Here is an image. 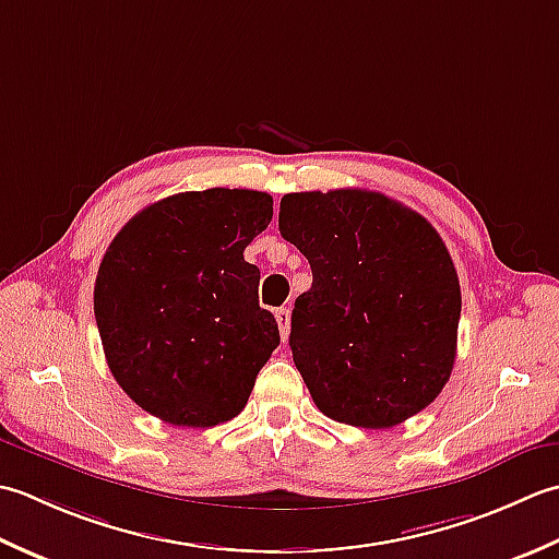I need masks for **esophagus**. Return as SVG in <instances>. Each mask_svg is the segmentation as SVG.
<instances>
[{
  "instance_id": "1",
  "label": "esophagus",
  "mask_w": 559,
  "mask_h": 559,
  "mask_svg": "<svg viewBox=\"0 0 559 559\" xmlns=\"http://www.w3.org/2000/svg\"><path fill=\"white\" fill-rule=\"evenodd\" d=\"M275 318H277L282 340H287L289 337V328H292V313H289V309H277Z\"/></svg>"
}]
</instances>
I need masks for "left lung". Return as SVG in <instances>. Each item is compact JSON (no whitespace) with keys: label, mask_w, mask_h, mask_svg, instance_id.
<instances>
[{"label":"left lung","mask_w":559,"mask_h":559,"mask_svg":"<svg viewBox=\"0 0 559 559\" xmlns=\"http://www.w3.org/2000/svg\"><path fill=\"white\" fill-rule=\"evenodd\" d=\"M280 234L313 284L294 304L289 347L335 423L391 429L447 385L461 321L453 260L423 214L381 192H289Z\"/></svg>","instance_id":"obj_1"}]
</instances>
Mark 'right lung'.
<instances>
[{"label": "right lung", "instance_id": "add662e5", "mask_svg": "<svg viewBox=\"0 0 559 559\" xmlns=\"http://www.w3.org/2000/svg\"><path fill=\"white\" fill-rule=\"evenodd\" d=\"M272 222L267 192L210 188L158 200L100 260L94 313L110 373L176 427L229 423L280 345L246 246Z\"/></svg>", "mask_w": 559, "mask_h": 559}]
</instances>
